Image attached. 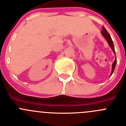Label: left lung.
Returning a JSON list of instances; mask_svg holds the SVG:
<instances>
[{
  "label": "left lung",
  "mask_w": 126,
  "mask_h": 126,
  "mask_svg": "<svg viewBox=\"0 0 126 126\" xmlns=\"http://www.w3.org/2000/svg\"><path fill=\"white\" fill-rule=\"evenodd\" d=\"M101 34H102V35L105 38V39H106V41H107L109 45H110V46L111 47V48L112 49V50L113 51L114 53V54H115L114 46L113 43H112V39H111V36H110V34H109L108 32L106 31V30L105 29L104 27H103V30L101 31ZM116 62H117V60H116V59H115V61H114V62L112 63V71H111V75L112 74V73H113V72H114V68H115V66H116Z\"/></svg>",
  "instance_id": "1"
}]
</instances>
